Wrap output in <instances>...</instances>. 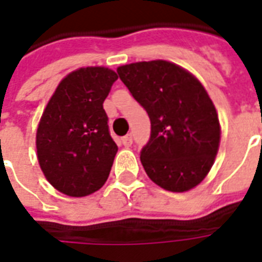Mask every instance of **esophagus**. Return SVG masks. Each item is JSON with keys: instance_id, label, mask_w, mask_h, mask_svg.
<instances>
[{"instance_id": "esophagus-1", "label": "esophagus", "mask_w": 262, "mask_h": 262, "mask_svg": "<svg viewBox=\"0 0 262 262\" xmlns=\"http://www.w3.org/2000/svg\"><path fill=\"white\" fill-rule=\"evenodd\" d=\"M132 143H133V137H132V135H126L125 137H122V144H123L125 147H130Z\"/></svg>"}]
</instances>
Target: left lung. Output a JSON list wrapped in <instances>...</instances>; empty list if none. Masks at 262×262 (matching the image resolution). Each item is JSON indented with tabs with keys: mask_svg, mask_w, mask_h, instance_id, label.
Returning a JSON list of instances; mask_svg holds the SVG:
<instances>
[{
	"mask_svg": "<svg viewBox=\"0 0 262 262\" xmlns=\"http://www.w3.org/2000/svg\"><path fill=\"white\" fill-rule=\"evenodd\" d=\"M116 71L150 118V139L140 151L148 178L171 192L196 187L212 168L220 143L219 118L206 90L189 71L165 60Z\"/></svg>",
	"mask_w": 262,
	"mask_h": 262,
	"instance_id": "left-lung-1",
	"label": "left lung"
}]
</instances>
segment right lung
Here are the masks:
<instances>
[{
  "label": "right lung",
  "mask_w": 262,
  "mask_h": 262,
  "mask_svg": "<svg viewBox=\"0 0 262 262\" xmlns=\"http://www.w3.org/2000/svg\"><path fill=\"white\" fill-rule=\"evenodd\" d=\"M118 75L106 67L70 73L43 111L36 148L43 174L57 191L80 198L106 182L118 151L103 101Z\"/></svg>",
  "instance_id": "add662e5"
}]
</instances>
